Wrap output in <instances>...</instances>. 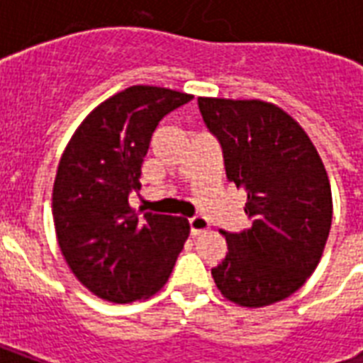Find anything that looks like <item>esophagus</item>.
Returning <instances> with one entry per match:
<instances>
[{"label": "esophagus", "instance_id": "obj_1", "mask_svg": "<svg viewBox=\"0 0 363 363\" xmlns=\"http://www.w3.org/2000/svg\"><path fill=\"white\" fill-rule=\"evenodd\" d=\"M188 224H190V233H192L194 238L211 230V222L207 218H203V216H194V218L188 220Z\"/></svg>", "mask_w": 363, "mask_h": 363}]
</instances>
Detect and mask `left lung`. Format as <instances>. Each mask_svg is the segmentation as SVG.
<instances>
[{"label":"left lung","instance_id":"obj_1","mask_svg":"<svg viewBox=\"0 0 363 363\" xmlns=\"http://www.w3.org/2000/svg\"><path fill=\"white\" fill-rule=\"evenodd\" d=\"M230 182L245 188L252 224L222 232L228 252L211 269L222 296L265 307L292 296L320 262L332 226L326 167L303 128L267 101L198 98Z\"/></svg>","mask_w":363,"mask_h":363}]
</instances>
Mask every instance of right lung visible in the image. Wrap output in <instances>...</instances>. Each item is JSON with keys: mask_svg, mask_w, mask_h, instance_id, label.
<instances>
[{"mask_svg": "<svg viewBox=\"0 0 363 363\" xmlns=\"http://www.w3.org/2000/svg\"><path fill=\"white\" fill-rule=\"evenodd\" d=\"M190 99L169 88H125L82 121L60 158L52 188L56 238L73 275L98 298H150L184 247L186 218L137 215L128 196L141 186L143 158L158 122Z\"/></svg>", "mask_w": 363, "mask_h": 363, "instance_id": "right-lung-1", "label": "right lung"}]
</instances>
